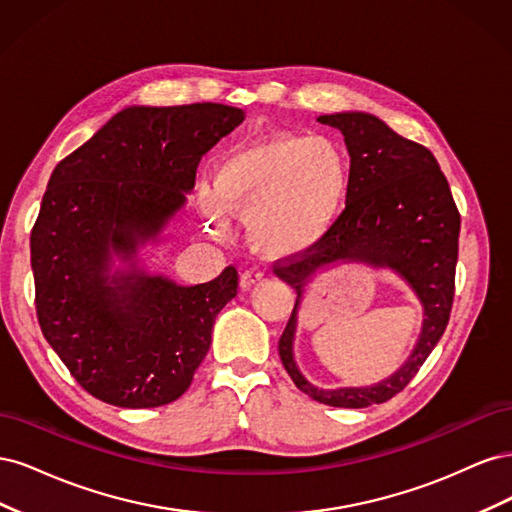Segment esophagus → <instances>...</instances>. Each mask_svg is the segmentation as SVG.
I'll use <instances>...</instances> for the list:
<instances>
[{"label": "esophagus", "mask_w": 512, "mask_h": 512, "mask_svg": "<svg viewBox=\"0 0 512 512\" xmlns=\"http://www.w3.org/2000/svg\"><path fill=\"white\" fill-rule=\"evenodd\" d=\"M262 277H265V273L258 271V269L243 271L241 273V280H239V286H241V290H250V288H254L256 284L262 282Z\"/></svg>", "instance_id": "34e87169"}]
</instances>
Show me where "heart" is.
I'll use <instances>...</instances> for the list:
<instances>
[{"mask_svg":"<svg viewBox=\"0 0 512 512\" xmlns=\"http://www.w3.org/2000/svg\"><path fill=\"white\" fill-rule=\"evenodd\" d=\"M348 188V162L329 138L275 134L230 151L215 168L213 188H198L196 205L213 235H226L232 215L245 222L258 252L280 258L322 241Z\"/></svg>","mask_w":512,"mask_h":512,"instance_id":"heart-1","label":"heart"}]
</instances>
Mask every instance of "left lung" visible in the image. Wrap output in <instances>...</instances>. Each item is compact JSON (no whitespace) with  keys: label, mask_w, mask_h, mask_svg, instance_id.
<instances>
[{"label":"left lung","mask_w":512,"mask_h":512,"mask_svg":"<svg viewBox=\"0 0 512 512\" xmlns=\"http://www.w3.org/2000/svg\"><path fill=\"white\" fill-rule=\"evenodd\" d=\"M320 123L344 134L350 153L346 209L320 243L275 275L297 290L292 316L280 337V359L292 382L320 404L367 408L404 391L436 348L451 318L461 218L433 153L393 132L369 113L320 115ZM363 261L399 274L424 305V327L409 361L393 377L371 387L318 390L293 361V333L304 286L320 270Z\"/></svg>","instance_id":"left-lung-1"}]
</instances>
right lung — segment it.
I'll list each match as a JSON object with an SVG mask.
<instances>
[{"label":"right lung","mask_w":512,"mask_h":512,"mask_svg":"<svg viewBox=\"0 0 512 512\" xmlns=\"http://www.w3.org/2000/svg\"><path fill=\"white\" fill-rule=\"evenodd\" d=\"M243 119L213 102L128 106L53 170L29 239L38 322L74 380L106 404L179 399L237 294L235 267L181 286L149 273L138 252L162 241L200 158Z\"/></svg>","instance_id":"add662e5"}]
</instances>
